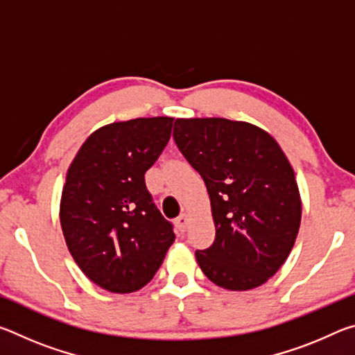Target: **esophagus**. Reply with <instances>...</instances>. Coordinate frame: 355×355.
<instances>
[{
    "instance_id": "34e87169",
    "label": "esophagus",
    "mask_w": 355,
    "mask_h": 355,
    "mask_svg": "<svg viewBox=\"0 0 355 355\" xmlns=\"http://www.w3.org/2000/svg\"><path fill=\"white\" fill-rule=\"evenodd\" d=\"M175 225L180 232H184L186 227H188V216L186 214H180L175 219Z\"/></svg>"
}]
</instances>
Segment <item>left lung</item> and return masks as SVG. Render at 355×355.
Masks as SVG:
<instances>
[{
    "instance_id": "obj_1",
    "label": "left lung",
    "mask_w": 355,
    "mask_h": 355,
    "mask_svg": "<svg viewBox=\"0 0 355 355\" xmlns=\"http://www.w3.org/2000/svg\"><path fill=\"white\" fill-rule=\"evenodd\" d=\"M173 139L211 203L214 243L196 250L202 272L230 291L263 285L290 255L302 216L284 150L257 125L224 117L177 119Z\"/></svg>"
}]
</instances>
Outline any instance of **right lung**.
<instances>
[{
    "label": "right lung",
    "mask_w": 355,
    "mask_h": 355,
    "mask_svg": "<svg viewBox=\"0 0 355 355\" xmlns=\"http://www.w3.org/2000/svg\"><path fill=\"white\" fill-rule=\"evenodd\" d=\"M172 125L166 116L107 123L69 166L59 203L65 244L83 274L110 293L146 286L175 239L144 180Z\"/></svg>",
    "instance_id": "right-lung-1"
}]
</instances>
